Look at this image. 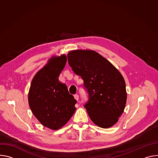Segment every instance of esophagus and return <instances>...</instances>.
Segmentation results:
<instances>
[{"label":"esophagus","mask_w":158,"mask_h":158,"mask_svg":"<svg viewBox=\"0 0 158 158\" xmlns=\"http://www.w3.org/2000/svg\"><path fill=\"white\" fill-rule=\"evenodd\" d=\"M74 99H76V100H78L79 99V95L77 94H74Z\"/></svg>","instance_id":"obj_1"}]
</instances>
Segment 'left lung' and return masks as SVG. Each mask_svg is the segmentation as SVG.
I'll list each match as a JSON object with an SVG mask.
<instances>
[{
  "label": "left lung",
  "mask_w": 158,
  "mask_h": 158,
  "mask_svg": "<svg viewBox=\"0 0 158 158\" xmlns=\"http://www.w3.org/2000/svg\"><path fill=\"white\" fill-rule=\"evenodd\" d=\"M67 58L72 70L84 81L89 98L84 106L92 121L102 128L115 124L123 113L127 99L121 74L93 51H73Z\"/></svg>",
  "instance_id": "8db88e82"
}]
</instances>
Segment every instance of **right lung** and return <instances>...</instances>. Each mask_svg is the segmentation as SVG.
<instances>
[{"label":"right lung","mask_w":158,"mask_h":158,"mask_svg":"<svg viewBox=\"0 0 158 158\" xmlns=\"http://www.w3.org/2000/svg\"><path fill=\"white\" fill-rule=\"evenodd\" d=\"M66 61L65 55L51 58L34 77L28 96L34 116L43 126L53 130L64 126L76 110L77 101L58 79Z\"/></svg>","instance_id":"right-lung-1"}]
</instances>
